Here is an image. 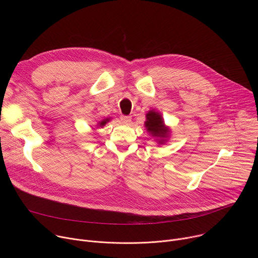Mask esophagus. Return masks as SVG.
Segmentation results:
<instances>
[{"label": "esophagus", "mask_w": 258, "mask_h": 258, "mask_svg": "<svg viewBox=\"0 0 258 258\" xmlns=\"http://www.w3.org/2000/svg\"><path fill=\"white\" fill-rule=\"evenodd\" d=\"M120 120H121L123 123H130L131 120H132V117H131V116H126V115H121V116H120Z\"/></svg>", "instance_id": "esophagus-1"}]
</instances>
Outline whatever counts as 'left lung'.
<instances>
[{
	"label": "left lung",
	"instance_id": "left-lung-1",
	"mask_svg": "<svg viewBox=\"0 0 258 258\" xmlns=\"http://www.w3.org/2000/svg\"><path fill=\"white\" fill-rule=\"evenodd\" d=\"M147 132L157 142L158 146L167 143L170 137V127L164 123L162 114L155 109L149 110L146 113V121L144 123Z\"/></svg>",
	"mask_w": 258,
	"mask_h": 258
}]
</instances>
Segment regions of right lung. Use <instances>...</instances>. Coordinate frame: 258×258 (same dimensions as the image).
<instances>
[{
  "label": "right lung",
  "instance_id": "obj_1",
  "mask_svg": "<svg viewBox=\"0 0 258 258\" xmlns=\"http://www.w3.org/2000/svg\"><path fill=\"white\" fill-rule=\"evenodd\" d=\"M110 120H111V118H104V119H102V120H100L98 123H97V126L98 127H103L107 122H109Z\"/></svg>",
  "mask_w": 258,
  "mask_h": 258
}]
</instances>
